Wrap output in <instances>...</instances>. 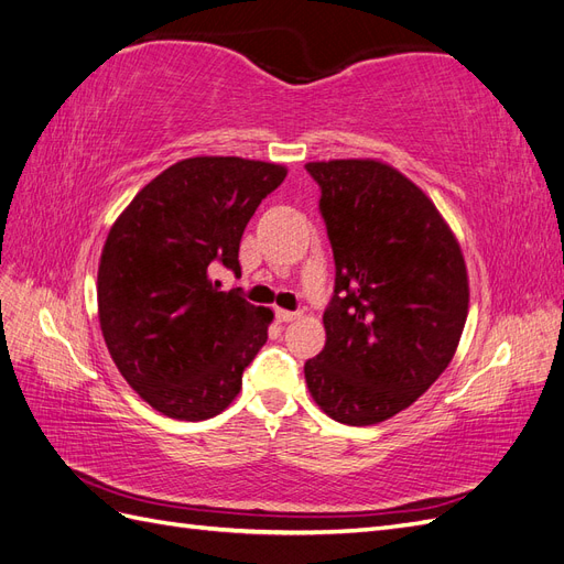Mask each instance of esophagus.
Segmentation results:
<instances>
[{
  "label": "esophagus",
  "instance_id": "obj_1",
  "mask_svg": "<svg viewBox=\"0 0 564 564\" xmlns=\"http://www.w3.org/2000/svg\"><path fill=\"white\" fill-rule=\"evenodd\" d=\"M278 319L280 322H294V319H299L301 317V313L299 311H284V308H278Z\"/></svg>",
  "mask_w": 564,
  "mask_h": 564
}]
</instances>
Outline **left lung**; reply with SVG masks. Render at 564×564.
I'll list each match as a JSON object with an SVG mask.
<instances>
[{
  "instance_id": "left-lung-1",
  "label": "left lung",
  "mask_w": 564,
  "mask_h": 564,
  "mask_svg": "<svg viewBox=\"0 0 564 564\" xmlns=\"http://www.w3.org/2000/svg\"><path fill=\"white\" fill-rule=\"evenodd\" d=\"M334 251L327 344L305 383L327 416H395L447 369L468 317V272L431 197L379 160L308 162Z\"/></svg>"
}]
</instances>
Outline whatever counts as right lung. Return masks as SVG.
<instances>
[{"label": "right lung", "mask_w": 564, "mask_h": 564, "mask_svg": "<svg viewBox=\"0 0 564 564\" xmlns=\"http://www.w3.org/2000/svg\"><path fill=\"white\" fill-rule=\"evenodd\" d=\"M282 164L191 158L172 164L112 224L98 265V319L119 373L169 419L224 412L268 338L272 311L218 292L214 263L240 272L253 212Z\"/></svg>", "instance_id": "obj_1"}]
</instances>
